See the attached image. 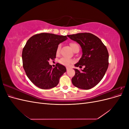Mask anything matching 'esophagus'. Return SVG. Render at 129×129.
I'll return each mask as SVG.
<instances>
[{
  "instance_id": "esophagus-1",
  "label": "esophagus",
  "mask_w": 129,
  "mask_h": 129,
  "mask_svg": "<svg viewBox=\"0 0 129 129\" xmlns=\"http://www.w3.org/2000/svg\"><path fill=\"white\" fill-rule=\"evenodd\" d=\"M66 69H67V71H69V68L68 67H67V68H66Z\"/></svg>"
}]
</instances>
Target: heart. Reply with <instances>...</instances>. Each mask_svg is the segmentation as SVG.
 <instances>
[{"label":"heart","instance_id":"heart-1","mask_svg":"<svg viewBox=\"0 0 129 129\" xmlns=\"http://www.w3.org/2000/svg\"><path fill=\"white\" fill-rule=\"evenodd\" d=\"M70 46H71L72 49H73V51H74L76 48H79V46L75 42H71V44H70ZM60 45H58L57 47V49H56V53L58 54L60 52ZM72 62V61L68 59V58H62L60 60V63L63 65V66H69L71 63Z\"/></svg>","mask_w":129,"mask_h":129}]
</instances>
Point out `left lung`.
<instances>
[{"mask_svg":"<svg viewBox=\"0 0 129 129\" xmlns=\"http://www.w3.org/2000/svg\"><path fill=\"white\" fill-rule=\"evenodd\" d=\"M67 37L77 42L82 48V55L75 66L85 67L81 72L74 69L75 75L72 79L73 84L85 90L94 87L103 79L108 67L107 47L98 37L91 33H77Z\"/></svg>","mask_w":129,"mask_h":129,"instance_id":"left-lung-1","label":"left lung"}]
</instances>
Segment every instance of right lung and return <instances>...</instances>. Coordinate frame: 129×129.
<instances>
[{
  "instance_id": "obj_1",
  "label": "right lung",
  "mask_w": 129,
  "mask_h": 129,
  "mask_svg": "<svg viewBox=\"0 0 129 129\" xmlns=\"http://www.w3.org/2000/svg\"><path fill=\"white\" fill-rule=\"evenodd\" d=\"M67 39L66 36L43 33L34 35L27 41L22 53L23 67L37 87L48 89L58 84L66 68L58 63L52 68L48 61L56 57L58 45Z\"/></svg>"
}]
</instances>
